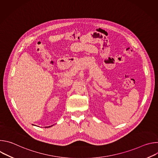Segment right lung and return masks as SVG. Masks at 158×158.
<instances>
[{"mask_svg":"<svg viewBox=\"0 0 158 158\" xmlns=\"http://www.w3.org/2000/svg\"><path fill=\"white\" fill-rule=\"evenodd\" d=\"M50 127V126H48V127Z\"/></svg>","mask_w":158,"mask_h":158,"instance_id":"obj_1","label":"right lung"}]
</instances>
